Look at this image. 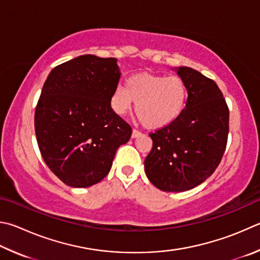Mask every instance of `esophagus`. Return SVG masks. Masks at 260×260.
<instances>
[{
	"label": "esophagus",
	"instance_id": "34e87169",
	"mask_svg": "<svg viewBox=\"0 0 260 260\" xmlns=\"http://www.w3.org/2000/svg\"><path fill=\"white\" fill-rule=\"evenodd\" d=\"M141 135H142V133H141V132L138 129H133V132H132V138L133 139L139 138V136H141Z\"/></svg>",
	"mask_w": 260,
	"mask_h": 260
}]
</instances>
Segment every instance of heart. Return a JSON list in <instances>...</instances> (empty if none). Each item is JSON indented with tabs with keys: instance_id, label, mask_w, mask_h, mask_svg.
<instances>
[{
	"instance_id": "1",
	"label": "heart",
	"mask_w": 260,
	"mask_h": 260,
	"mask_svg": "<svg viewBox=\"0 0 260 260\" xmlns=\"http://www.w3.org/2000/svg\"><path fill=\"white\" fill-rule=\"evenodd\" d=\"M187 86L183 78L164 75L139 74L118 85L110 99L117 115L124 116L133 102L140 120L149 128H161L176 120L185 108Z\"/></svg>"
}]
</instances>
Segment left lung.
Instances as JSON below:
<instances>
[{"label": "left lung", "instance_id": "8db88e82", "mask_svg": "<svg viewBox=\"0 0 260 260\" xmlns=\"http://www.w3.org/2000/svg\"><path fill=\"white\" fill-rule=\"evenodd\" d=\"M187 86L182 114L151 133L144 160L149 181L159 190L183 192L205 182L218 167L228 144L230 111L212 79L188 67L176 68Z\"/></svg>", "mask_w": 260, "mask_h": 260}]
</instances>
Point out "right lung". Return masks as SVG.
Masks as SVG:
<instances>
[{
  "label": "right lung",
  "instance_id": "obj_1",
  "mask_svg": "<svg viewBox=\"0 0 260 260\" xmlns=\"http://www.w3.org/2000/svg\"><path fill=\"white\" fill-rule=\"evenodd\" d=\"M120 78L116 58L85 54L46 78L35 110V134L45 164L72 187H88L110 172L131 126L112 110Z\"/></svg>",
  "mask_w": 260,
  "mask_h": 260
}]
</instances>
